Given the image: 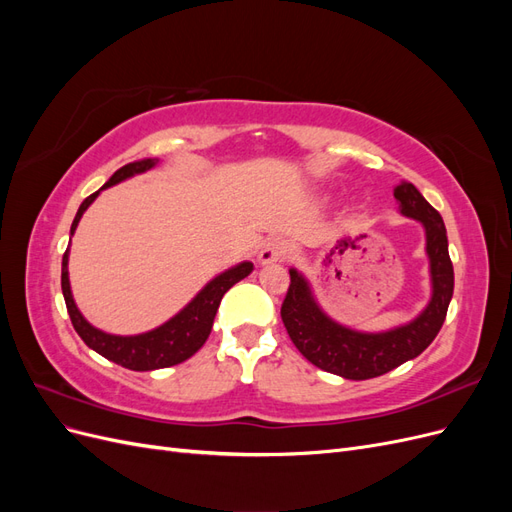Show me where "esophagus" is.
I'll return each instance as SVG.
<instances>
[{
    "label": "esophagus",
    "mask_w": 512,
    "mask_h": 512,
    "mask_svg": "<svg viewBox=\"0 0 512 512\" xmlns=\"http://www.w3.org/2000/svg\"><path fill=\"white\" fill-rule=\"evenodd\" d=\"M286 243L282 239H269L260 247L258 262L260 265H273V262H282L286 258Z\"/></svg>",
    "instance_id": "1"
}]
</instances>
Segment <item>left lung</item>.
Returning <instances> with one entry per match:
<instances>
[{"mask_svg":"<svg viewBox=\"0 0 512 512\" xmlns=\"http://www.w3.org/2000/svg\"><path fill=\"white\" fill-rule=\"evenodd\" d=\"M399 213L425 228L431 299L414 320L380 333H365L339 324L324 314L307 277L290 269V286L282 303V320L309 363L346 380H369L386 374L421 354L440 333L448 303L453 299L455 273L448 256L442 215L433 209L412 183L401 181L393 190Z\"/></svg>","mask_w":512,"mask_h":512,"instance_id":"obj_1","label":"left lung"}]
</instances>
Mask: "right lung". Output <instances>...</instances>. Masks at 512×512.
I'll list each match as a JSON object with an SVG mask.
<instances>
[{
    "label": "right lung",
    "mask_w": 512,
    "mask_h": 512,
    "mask_svg": "<svg viewBox=\"0 0 512 512\" xmlns=\"http://www.w3.org/2000/svg\"><path fill=\"white\" fill-rule=\"evenodd\" d=\"M156 164H158V158H145L115 170V175L108 179L98 192H94L83 200L79 211H76L70 235H74V230L79 226L83 213L91 203H94L102 190L126 181L134 175L147 173V170H151ZM68 254L70 252L66 250L64 260H61V290H64V299H66V307H68L74 331L81 335V339L91 350L102 354L104 359L132 371L162 369V367H170L190 359V356L196 354L207 342L213 327V318L218 314V307L224 294L237 282H241L243 277H247L254 271L252 262L247 260L239 262V265L226 269L220 275H215L213 280L181 309L179 314L160 324V327L141 335H111L96 329L94 324H89L85 316L79 312V307H76L72 299V290H70V277H68Z\"/></svg>",
    "instance_id": "1"
}]
</instances>
